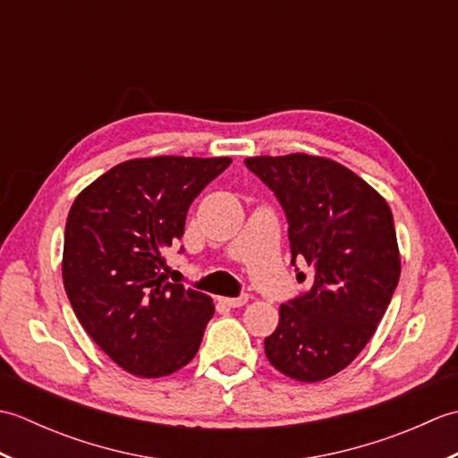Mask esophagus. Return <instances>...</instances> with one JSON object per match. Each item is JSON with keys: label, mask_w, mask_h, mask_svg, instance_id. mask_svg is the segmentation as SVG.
I'll return each mask as SVG.
<instances>
[{"label": "esophagus", "mask_w": 458, "mask_h": 458, "mask_svg": "<svg viewBox=\"0 0 458 458\" xmlns=\"http://www.w3.org/2000/svg\"><path fill=\"white\" fill-rule=\"evenodd\" d=\"M224 305H228V307H232V309H236V307H244L248 301H250V295H240V297H222L220 299Z\"/></svg>", "instance_id": "obj_1"}]
</instances>
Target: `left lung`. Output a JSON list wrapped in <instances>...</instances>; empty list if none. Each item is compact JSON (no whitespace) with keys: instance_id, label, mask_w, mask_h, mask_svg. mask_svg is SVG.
<instances>
[{"instance_id":"obj_1","label":"left lung","mask_w":458,"mask_h":458,"mask_svg":"<svg viewBox=\"0 0 458 458\" xmlns=\"http://www.w3.org/2000/svg\"><path fill=\"white\" fill-rule=\"evenodd\" d=\"M244 163L285 210L291 264L301 259L313 269L307 293L279 307L266 356L281 374L320 382L362 352L390 305L402 269L392 210L333 159L291 153Z\"/></svg>"}]
</instances>
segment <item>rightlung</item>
I'll return each instance as SVG.
<instances>
[{
	"label": "right lung",
	"mask_w": 458,
	"mask_h": 458,
	"mask_svg": "<svg viewBox=\"0 0 458 458\" xmlns=\"http://www.w3.org/2000/svg\"><path fill=\"white\" fill-rule=\"evenodd\" d=\"M230 157L130 159L74 199L64 228L63 281L86 333L125 372L161 377L197 354L214 315L208 295L161 274L191 202Z\"/></svg>",
	"instance_id": "1"
}]
</instances>
